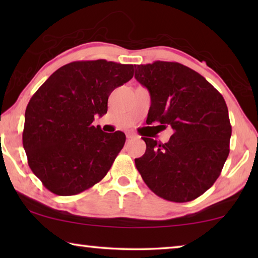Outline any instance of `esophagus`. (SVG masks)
<instances>
[{"mask_svg": "<svg viewBox=\"0 0 258 258\" xmlns=\"http://www.w3.org/2000/svg\"><path fill=\"white\" fill-rule=\"evenodd\" d=\"M126 138H127L128 140L130 139H137L138 135L135 133H132V132H127V133H126Z\"/></svg>", "mask_w": 258, "mask_h": 258, "instance_id": "1", "label": "esophagus"}]
</instances>
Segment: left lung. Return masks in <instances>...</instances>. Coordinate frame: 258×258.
I'll use <instances>...</instances> for the list:
<instances>
[{
  "mask_svg": "<svg viewBox=\"0 0 258 258\" xmlns=\"http://www.w3.org/2000/svg\"><path fill=\"white\" fill-rule=\"evenodd\" d=\"M135 78L150 93L147 123L171 126L168 142L143 137L147 149L135 166L160 198L191 202L220 176L232 133L224 98L194 69L155 61L135 66Z\"/></svg>",
  "mask_w": 258,
  "mask_h": 258,
  "instance_id": "left-lung-1",
  "label": "left lung"
}]
</instances>
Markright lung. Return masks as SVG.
<instances>
[{
  "mask_svg": "<svg viewBox=\"0 0 258 258\" xmlns=\"http://www.w3.org/2000/svg\"><path fill=\"white\" fill-rule=\"evenodd\" d=\"M133 74V64L74 61L35 92L26 108L23 145L30 169L47 190L78 195L106 176L126 137L92 123L95 115L107 112L112 91Z\"/></svg>",
  "mask_w": 258,
  "mask_h": 258,
  "instance_id": "obj_1",
  "label": "right lung"
}]
</instances>
